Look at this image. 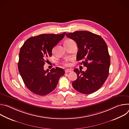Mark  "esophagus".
I'll use <instances>...</instances> for the list:
<instances>
[{
    "label": "esophagus",
    "instance_id": "obj_1",
    "mask_svg": "<svg viewBox=\"0 0 129 129\" xmlns=\"http://www.w3.org/2000/svg\"><path fill=\"white\" fill-rule=\"evenodd\" d=\"M71 71V70H70V69H66V70H65V73H69V72H70Z\"/></svg>",
    "mask_w": 129,
    "mask_h": 129
}]
</instances>
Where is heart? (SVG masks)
I'll return each instance as SVG.
<instances>
[{"mask_svg": "<svg viewBox=\"0 0 129 129\" xmlns=\"http://www.w3.org/2000/svg\"><path fill=\"white\" fill-rule=\"evenodd\" d=\"M74 42L71 39H68L67 40H66L65 42V43H70V42ZM63 65H64L65 66H70V64L68 62V61H65L63 63Z\"/></svg>", "mask_w": 129, "mask_h": 129, "instance_id": "obj_1", "label": "heart"}]
</instances>
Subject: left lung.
Here are the masks:
<instances>
[{"label": "left lung", "mask_w": 129, "mask_h": 129, "mask_svg": "<svg viewBox=\"0 0 129 129\" xmlns=\"http://www.w3.org/2000/svg\"><path fill=\"white\" fill-rule=\"evenodd\" d=\"M66 36L77 43V60H83L81 64L87 67L85 71L74 69L77 79L72 85L81 93H92L101 88L109 75L110 58L107 44L100 36L88 31H76Z\"/></svg>", "instance_id": "obj_1"}]
</instances>
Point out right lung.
<instances>
[{"label":"right lung","mask_w":129,"mask_h":129,"mask_svg":"<svg viewBox=\"0 0 129 129\" xmlns=\"http://www.w3.org/2000/svg\"><path fill=\"white\" fill-rule=\"evenodd\" d=\"M61 34H41L28 38L21 47L18 70L26 87L33 93L47 95L57 86L63 76V69L56 67L44 70L46 59L52 56V49L64 37Z\"/></svg>","instance_id":"add662e5"}]
</instances>
